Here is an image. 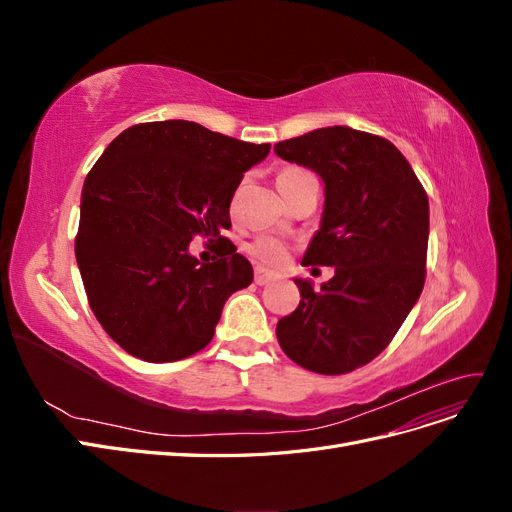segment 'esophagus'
<instances>
[{"label": "esophagus", "mask_w": 512, "mask_h": 512, "mask_svg": "<svg viewBox=\"0 0 512 512\" xmlns=\"http://www.w3.org/2000/svg\"><path fill=\"white\" fill-rule=\"evenodd\" d=\"M273 280H275V273H271V271H267V269L256 267L254 282H256L258 286H265V284H269V282H273Z\"/></svg>", "instance_id": "34e87169"}]
</instances>
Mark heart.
<instances>
[{
  "mask_svg": "<svg viewBox=\"0 0 512 512\" xmlns=\"http://www.w3.org/2000/svg\"><path fill=\"white\" fill-rule=\"evenodd\" d=\"M297 173H303V170L301 168H284L282 173L277 175V183L284 181L286 177L297 175ZM245 252L250 254V258L256 260L258 265H265V267H280L288 258V247L280 239H273V237L254 239L250 245L245 247Z\"/></svg>",
  "mask_w": 512,
  "mask_h": 512,
  "instance_id": "1",
  "label": "heart"
}]
</instances>
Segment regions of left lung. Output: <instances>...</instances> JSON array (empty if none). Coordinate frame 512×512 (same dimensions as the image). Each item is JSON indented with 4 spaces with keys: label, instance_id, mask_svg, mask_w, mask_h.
I'll return each instance as SVG.
<instances>
[{
    "label": "left lung",
    "instance_id": "1",
    "mask_svg": "<svg viewBox=\"0 0 512 512\" xmlns=\"http://www.w3.org/2000/svg\"><path fill=\"white\" fill-rule=\"evenodd\" d=\"M275 153L322 177V224L303 265L335 267L320 290L294 280L301 301L277 322V342L309 371L348 374L391 344L421 297L427 192L391 141L346 126L282 141Z\"/></svg>",
    "mask_w": 512,
    "mask_h": 512
}]
</instances>
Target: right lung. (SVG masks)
I'll use <instances>...</instances> for the list:
<instances>
[{"label":"right lung","mask_w":512,"mask_h":512,"mask_svg":"<svg viewBox=\"0 0 512 512\" xmlns=\"http://www.w3.org/2000/svg\"><path fill=\"white\" fill-rule=\"evenodd\" d=\"M269 149L194 121H149L123 130L89 170L74 254L91 312L128 354L188 359L213 339L230 294L252 284L250 260L222 232L243 173ZM194 236L219 256L198 263Z\"/></svg>","instance_id":"add662e5"}]
</instances>
